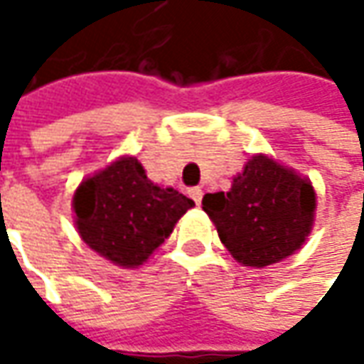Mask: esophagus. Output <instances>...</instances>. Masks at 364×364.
I'll use <instances>...</instances> for the list:
<instances>
[{"label":"esophagus","mask_w":364,"mask_h":364,"mask_svg":"<svg viewBox=\"0 0 364 364\" xmlns=\"http://www.w3.org/2000/svg\"><path fill=\"white\" fill-rule=\"evenodd\" d=\"M188 194H190V198H192L194 203L200 204V200H203V190L198 188V186H194V188H190V190H188Z\"/></svg>","instance_id":"1"}]
</instances>
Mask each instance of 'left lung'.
Returning a JSON list of instances; mask_svg holds the SVG:
<instances>
[{
    "label": "left lung",
    "mask_w": 364,
    "mask_h": 364,
    "mask_svg": "<svg viewBox=\"0 0 364 364\" xmlns=\"http://www.w3.org/2000/svg\"><path fill=\"white\" fill-rule=\"evenodd\" d=\"M203 208L232 257L249 267H265L291 255L306 241L316 194L296 172L267 156H255L227 194H204Z\"/></svg>",
    "instance_id": "1"
}]
</instances>
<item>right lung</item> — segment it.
Masks as SVG:
<instances>
[{
	"label": "right lung",
	"instance_id": "1",
	"mask_svg": "<svg viewBox=\"0 0 364 364\" xmlns=\"http://www.w3.org/2000/svg\"><path fill=\"white\" fill-rule=\"evenodd\" d=\"M73 204L82 241L121 267L141 265L194 206L178 190L149 182L135 158H121L85 180Z\"/></svg>",
	"mask_w": 364,
	"mask_h": 364
}]
</instances>
